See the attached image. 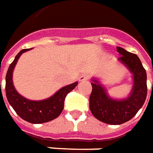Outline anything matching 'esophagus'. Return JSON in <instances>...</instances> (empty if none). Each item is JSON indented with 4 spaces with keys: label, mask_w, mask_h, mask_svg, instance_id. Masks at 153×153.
<instances>
[{
    "label": "esophagus",
    "mask_w": 153,
    "mask_h": 153,
    "mask_svg": "<svg viewBox=\"0 0 153 153\" xmlns=\"http://www.w3.org/2000/svg\"><path fill=\"white\" fill-rule=\"evenodd\" d=\"M89 79V75L88 74H82L80 76V77H79V81L80 82H83V81H87Z\"/></svg>",
    "instance_id": "esophagus-1"
}]
</instances>
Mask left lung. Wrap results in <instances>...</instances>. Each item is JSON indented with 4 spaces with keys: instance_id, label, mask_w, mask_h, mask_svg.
<instances>
[{
    "instance_id": "1",
    "label": "left lung",
    "mask_w": 153,
    "mask_h": 153,
    "mask_svg": "<svg viewBox=\"0 0 153 153\" xmlns=\"http://www.w3.org/2000/svg\"><path fill=\"white\" fill-rule=\"evenodd\" d=\"M121 55L118 60L133 74L134 85L129 96L123 100L109 97L105 88L96 79H92L90 109L97 120L108 124H121L130 120L143 105L147 98V73L139 57L123 48L117 47Z\"/></svg>"
}]
</instances>
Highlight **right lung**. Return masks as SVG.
Here are the masks:
<instances>
[{
	"label": "right lung",
	"mask_w": 153,
	"mask_h": 153,
	"mask_svg": "<svg viewBox=\"0 0 153 153\" xmlns=\"http://www.w3.org/2000/svg\"><path fill=\"white\" fill-rule=\"evenodd\" d=\"M31 48L22 49L10 65L5 76V94L10 105L21 119L31 123H43L51 121L60 115L66 96L77 85L78 82L66 85L57 91L53 96L42 100H30L16 91L13 85L12 75L16 62L20 55Z\"/></svg>",
	"instance_id": "right-lung-1"
}]
</instances>
